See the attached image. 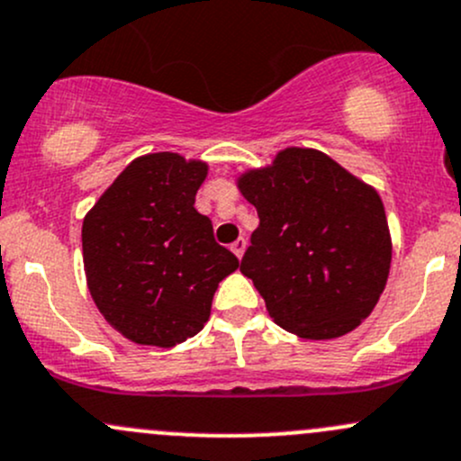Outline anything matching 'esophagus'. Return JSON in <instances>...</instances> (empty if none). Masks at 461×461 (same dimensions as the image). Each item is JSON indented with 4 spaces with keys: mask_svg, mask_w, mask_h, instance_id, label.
I'll return each instance as SVG.
<instances>
[{
    "mask_svg": "<svg viewBox=\"0 0 461 461\" xmlns=\"http://www.w3.org/2000/svg\"><path fill=\"white\" fill-rule=\"evenodd\" d=\"M245 247H247V240H245V239H236L234 243H231V251H234V254L239 256V258H243Z\"/></svg>",
    "mask_w": 461,
    "mask_h": 461,
    "instance_id": "34e87169",
    "label": "esophagus"
}]
</instances>
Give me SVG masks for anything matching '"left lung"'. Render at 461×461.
Segmentation results:
<instances>
[{
    "label": "left lung",
    "instance_id": "8db88e82",
    "mask_svg": "<svg viewBox=\"0 0 461 461\" xmlns=\"http://www.w3.org/2000/svg\"><path fill=\"white\" fill-rule=\"evenodd\" d=\"M236 183L260 218L240 271L276 324L304 340L360 327L384 292L393 251L380 194L312 148L280 149Z\"/></svg>",
    "mask_w": 461,
    "mask_h": 461
}]
</instances>
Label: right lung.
Returning <instances> with one entry per match:
<instances>
[{"label":"right lung","mask_w":461,"mask_h":461,"mask_svg":"<svg viewBox=\"0 0 461 461\" xmlns=\"http://www.w3.org/2000/svg\"><path fill=\"white\" fill-rule=\"evenodd\" d=\"M207 163L176 152L134 158L81 227L84 269L104 318L137 345L176 347L210 320L212 298L239 258L198 214Z\"/></svg>","instance_id":"1"}]
</instances>
